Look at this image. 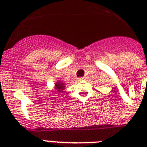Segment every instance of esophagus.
<instances>
[{
	"instance_id": "1",
	"label": "esophagus",
	"mask_w": 147,
	"mask_h": 147,
	"mask_svg": "<svg viewBox=\"0 0 147 147\" xmlns=\"http://www.w3.org/2000/svg\"><path fill=\"white\" fill-rule=\"evenodd\" d=\"M82 80H84V78L83 77L79 78V81H82Z\"/></svg>"
}]
</instances>
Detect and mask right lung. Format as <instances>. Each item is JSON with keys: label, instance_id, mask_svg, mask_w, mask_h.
<instances>
[{"label": "right lung", "instance_id": "1", "mask_svg": "<svg viewBox=\"0 0 147 147\" xmlns=\"http://www.w3.org/2000/svg\"><path fill=\"white\" fill-rule=\"evenodd\" d=\"M65 89V85H64V83L62 82L60 80H58L57 82H56L54 84V92H57V93H63Z\"/></svg>", "mask_w": 147, "mask_h": 147}]
</instances>
